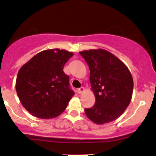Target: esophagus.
Instances as JSON below:
<instances>
[{"instance_id": "34e87169", "label": "esophagus", "mask_w": 156, "mask_h": 156, "mask_svg": "<svg viewBox=\"0 0 156 156\" xmlns=\"http://www.w3.org/2000/svg\"><path fill=\"white\" fill-rule=\"evenodd\" d=\"M83 92H84V88H83V87H81V88H80V89H77V92L79 94L83 93Z\"/></svg>"}]
</instances>
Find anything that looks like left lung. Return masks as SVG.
<instances>
[{"label": "left lung", "instance_id": "1", "mask_svg": "<svg viewBox=\"0 0 156 156\" xmlns=\"http://www.w3.org/2000/svg\"><path fill=\"white\" fill-rule=\"evenodd\" d=\"M80 54L89 67V80L95 97L94 105L85 109V113L95 124L112 122L122 115L131 101L133 80L130 70L106 50L83 51Z\"/></svg>", "mask_w": 156, "mask_h": 156}]
</instances>
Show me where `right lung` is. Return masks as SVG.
I'll list each match as a JSON object with an SVG mask.
<instances>
[{"mask_svg": "<svg viewBox=\"0 0 156 156\" xmlns=\"http://www.w3.org/2000/svg\"><path fill=\"white\" fill-rule=\"evenodd\" d=\"M73 55L57 48L43 51L20 69L16 92L23 107L33 116L50 119L66 109L74 92L63 68Z\"/></svg>", "mask_w": 156, "mask_h": 156, "instance_id": "1", "label": "right lung"}]
</instances>
